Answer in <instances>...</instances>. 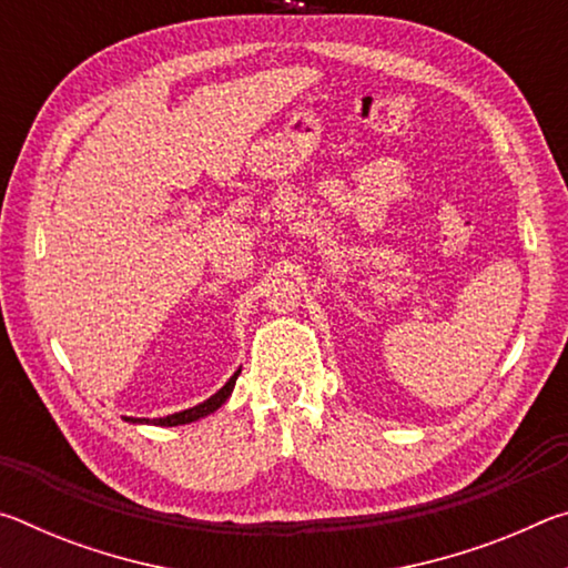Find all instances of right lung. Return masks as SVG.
I'll list each match as a JSON object with an SVG mask.
<instances>
[{
	"mask_svg": "<svg viewBox=\"0 0 568 568\" xmlns=\"http://www.w3.org/2000/svg\"><path fill=\"white\" fill-rule=\"evenodd\" d=\"M237 376H240V371L225 383L223 388L215 393V396H210L205 403H197V406H192L187 410L172 413V416H165V418H128V416H124V420H130V423H152V426H185V423H192V420H197V418H205V416H210V413L223 406V403L230 398V393H233V388H235Z\"/></svg>",
	"mask_w": 568,
	"mask_h": 568,
	"instance_id": "add662e5",
	"label": "right lung"
}]
</instances>
